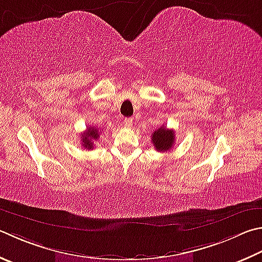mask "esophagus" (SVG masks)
<instances>
[{
    "mask_svg": "<svg viewBox=\"0 0 262 262\" xmlns=\"http://www.w3.org/2000/svg\"><path fill=\"white\" fill-rule=\"evenodd\" d=\"M123 125H125V127H127V128L132 127V126H133V119H130V118H126V119H125V121H123Z\"/></svg>",
    "mask_w": 262,
    "mask_h": 262,
    "instance_id": "1",
    "label": "esophagus"
}]
</instances>
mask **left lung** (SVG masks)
I'll list each match as a JSON object with an SVG mask.
<instances>
[{
  "instance_id": "8db88e82",
  "label": "left lung",
  "mask_w": 262,
  "mask_h": 262,
  "mask_svg": "<svg viewBox=\"0 0 262 262\" xmlns=\"http://www.w3.org/2000/svg\"><path fill=\"white\" fill-rule=\"evenodd\" d=\"M152 144L155 145L157 151L160 152H165L168 151L173 147L174 141H175V134L173 130L170 129H166V128L163 126L160 127L159 129L155 130L152 133Z\"/></svg>"
}]
</instances>
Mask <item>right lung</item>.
<instances>
[{
  "instance_id": "1",
  "label": "right lung",
  "mask_w": 262,
  "mask_h": 262,
  "mask_svg": "<svg viewBox=\"0 0 262 262\" xmlns=\"http://www.w3.org/2000/svg\"><path fill=\"white\" fill-rule=\"evenodd\" d=\"M99 136V129L96 127H89L87 128V132L83 133L81 135V142L82 146L84 149L92 150L94 149V141H96Z\"/></svg>"
}]
</instances>
